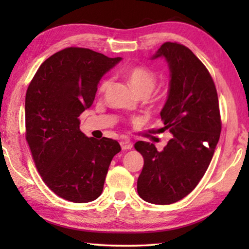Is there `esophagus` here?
I'll return each mask as SVG.
<instances>
[{"mask_svg": "<svg viewBox=\"0 0 249 249\" xmlns=\"http://www.w3.org/2000/svg\"><path fill=\"white\" fill-rule=\"evenodd\" d=\"M120 144H121V147H122V149H123V150H127V149H130V148H132V147H133V144H132V142H130L129 141H122L121 142H120Z\"/></svg>", "mask_w": 249, "mask_h": 249, "instance_id": "34e87169", "label": "esophagus"}]
</instances>
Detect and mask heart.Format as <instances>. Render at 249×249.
Instances as JSON below:
<instances>
[{
    "instance_id": "heart-1",
    "label": "heart",
    "mask_w": 249,
    "mask_h": 249,
    "mask_svg": "<svg viewBox=\"0 0 249 249\" xmlns=\"http://www.w3.org/2000/svg\"><path fill=\"white\" fill-rule=\"evenodd\" d=\"M126 77L128 79V82L130 87L136 93H150L156 86L157 82V78L156 75L151 72L150 70L142 68V67H134L130 68L127 72H126ZM109 84L108 80H103L99 86V93H103V92L107 89Z\"/></svg>"
}]
</instances>
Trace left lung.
<instances>
[{
  "label": "left lung",
  "instance_id": "left-lung-1",
  "mask_svg": "<svg viewBox=\"0 0 249 249\" xmlns=\"http://www.w3.org/2000/svg\"><path fill=\"white\" fill-rule=\"evenodd\" d=\"M165 58L170 71L168 98L160 112L174 135L161 151L140 141L144 157L137 192L153 204H171L187 196L204 176L220 140L221 116L215 84L208 69L183 45L165 43L151 59Z\"/></svg>",
  "mask_w": 249,
  "mask_h": 249
}]
</instances>
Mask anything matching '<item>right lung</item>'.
Listing matches in <instances>:
<instances>
[{
  "instance_id": "right-lung-1",
  "label": "right lung",
  "mask_w": 249,
  "mask_h": 249,
  "mask_svg": "<svg viewBox=\"0 0 249 249\" xmlns=\"http://www.w3.org/2000/svg\"><path fill=\"white\" fill-rule=\"evenodd\" d=\"M122 60L88 48L69 47L40 65L25 98L26 141L37 170L58 196L74 203L103 191L119 142L87 137L78 117L93 103L101 78Z\"/></svg>"
}]
</instances>
